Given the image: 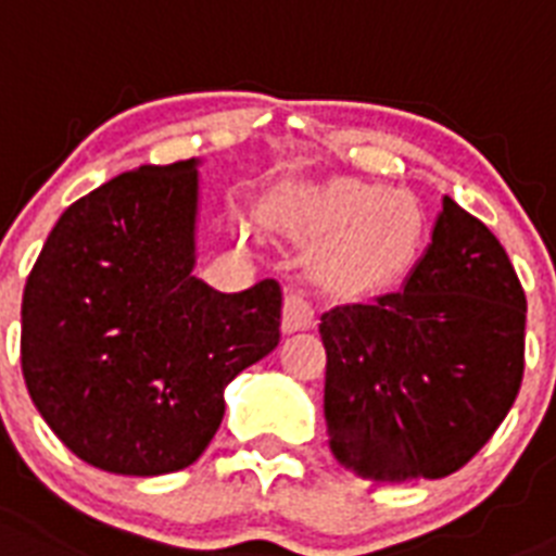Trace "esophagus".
Wrapping results in <instances>:
<instances>
[{
	"instance_id": "34e87169",
	"label": "esophagus",
	"mask_w": 556,
	"mask_h": 556,
	"mask_svg": "<svg viewBox=\"0 0 556 556\" xmlns=\"http://www.w3.org/2000/svg\"><path fill=\"white\" fill-rule=\"evenodd\" d=\"M317 325V308L308 291L291 288L286 296V331H305Z\"/></svg>"
}]
</instances>
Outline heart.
<instances>
[{
	"label": "heart",
	"instance_id": "heart-1",
	"mask_svg": "<svg viewBox=\"0 0 556 556\" xmlns=\"http://www.w3.org/2000/svg\"><path fill=\"white\" fill-rule=\"evenodd\" d=\"M314 225L328 237L345 233L340 263L368 282H388L403 274L417 254L422 231L410 197L363 182L333 185L314 211Z\"/></svg>",
	"mask_w": 556,
	"mask_h": 556
}]
</instances>
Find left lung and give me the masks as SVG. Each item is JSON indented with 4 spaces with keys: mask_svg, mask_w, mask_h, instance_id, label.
I'll list each match as a JSON object with an SVG mask.
<instances>
[{
    "mask_svg": "<svg viewBox=\"0 0 556 556\" xmlns=\"http://www.w3.org/2000/svg\"><path fill=\"white\" fill-rule=\"evenodd\" d=\"M325 426L368 482L440 480L494 437L520 394L526 291L500 239L442 197L400 291L325 311Z\"/></svg>",
    "mask_w": 556,
    "mask_h": 556,
    "instance_id": "left-lung-1",
    "label": "left lung"
}]
</instances>
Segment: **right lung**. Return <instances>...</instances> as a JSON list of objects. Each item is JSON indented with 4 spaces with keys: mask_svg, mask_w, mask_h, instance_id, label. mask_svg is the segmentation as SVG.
I'll list each match as a JSON object with an SVG mask.
<instances>
[{
    "mask_svg": "<svg viewBox=\"0 0 556 556\" xmlns=\"http://www.w3.org/2000/svg\"><path fill=\"white\" fill-rule=\"evenodd\" d=\"M197 162L125 170L59 216L22 293V377L88 466L156 477L200 459L225 386L277 349L282 288L191 274Z\"/></svg>",
    "mask_w": 556,
    "mask_h": 556,
    "instance_id": "1",
    "label": "right lung"
}]
</instances>
